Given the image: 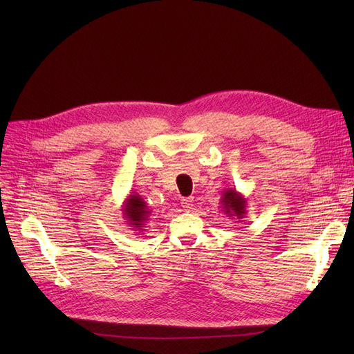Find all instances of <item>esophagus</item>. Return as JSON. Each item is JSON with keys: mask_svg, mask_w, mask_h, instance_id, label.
I'll return each instance as SVG.
<instances>
[{"mask_svg": "<svg viewBox=\"0 0 354 354\" xmlns=\"http://www.w3.org/2000/svg\"><path fill=\"white\" fill-rule=\"evenodd\" d=\"M180 203H182V208L185 211H189V209L194 208V198H183L180 201Z\"/></svg>", "mask_w": 354, "mask_h": 354, "instance_id": "1", "label": "esophagus"}]
</instances>
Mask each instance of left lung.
<instances>
[{"label":"left lung","instance_id":"8db88e82","mask_svg":"<svg viewBox=\"0 0 354 354\" xmlns=\"http://www.w3.org/2000/svg\"><path fill=\"white\" fill-rule=\"evenodd\" d=\"M247 205H248L247 198L234 188L225 189L224 194H222V196H221L222 211H224V214L227 216L238 219V222H241V219L245 218Z\"/></svg>","mask_w":354,"mask_h":354}]
</instances>
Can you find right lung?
<instances>
[{"instance_id": "add662e5", "label": "right lung", "mask_w": 354, "mask_h": 354, "mask_svg": "<svg viewBox=\"0 0 354 354\" xmlns=\"http://www.w3.org/2000/svg\"><path fill=\"white\" fill-rule=\"evenodd\" d=\"M122 212L123 218L126 219L129 227H132L133 231L142 232L145 228V222L149 221V216H151L152 211L149 209L147 203L143 201V198L133 192L130 194L122 205Z\"/></svg>"}]
</instances>
